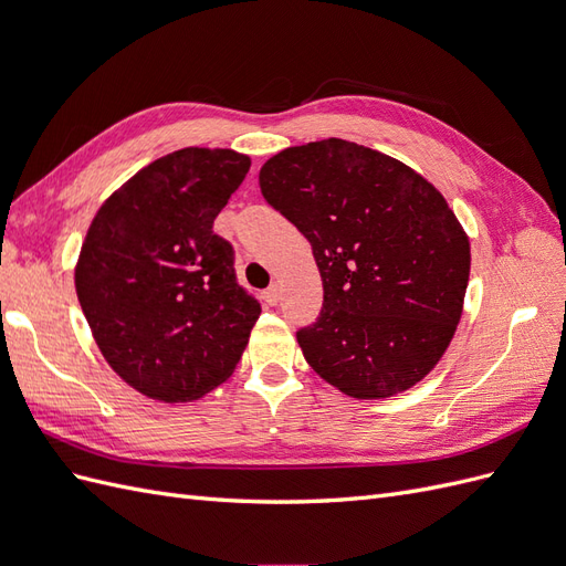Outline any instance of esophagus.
Listing matches in <instances>:
<instances>
[{
	"label": "esophagus",
	"instance_id": "34e87169",
	"mask_svg": "<svg viewBox=\"0 0 566 566\" xmlns=\"http://www.w3.org/2000/svg\"><path fill=\"white\" fill-rule=\"evenodd\" d=\"M264 302L266 304H271V306H276L279 304V300H281V285L279 283H273V285H269L266 290H264Z\"/></svg>",
	"mask_w": 566,
	"mask_h": 566
}]
</instances>
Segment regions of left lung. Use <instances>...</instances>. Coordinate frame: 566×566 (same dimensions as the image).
I'll return each mask as SVG.
<instances>
[{"label":"left lung","instance_id":"8db88e82","mask_svg":"<svg viewBox=\"0 0 566 566\" xmlns=\"http://www.w3.org/2000/svg\"><path fill=\"white\" fill-rule=\"evenodd\" d=\"M260 188L321 271V316L297 333L306 364L354 399L420 382L451 345L470 281V238L449 202L416 169L345 139L276 153Z\"/></svg>","mask_w":566,"mask_h":566}]
</instances>
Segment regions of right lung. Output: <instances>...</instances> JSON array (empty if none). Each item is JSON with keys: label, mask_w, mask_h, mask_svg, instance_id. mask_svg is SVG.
Listing matches in <instances>:
<instances>
[{"label": "right lung", "mask_w": 566, "mask_h": 566, "mask_svg": "<svg viewBox=\"0 0 566 566\" xmlns=\"http://www.w3.org/2000/svg\"><path fill=\"white\" fill-rule=\"evenodd\" d=\"M248 169L231 148H181L136 172L92 219L77 300L108 366L148 399H200L248 347L260 302L238 285L233 248L212 231Z\"/></svg>", "instance_id": "obj_1"}]
</instances>
